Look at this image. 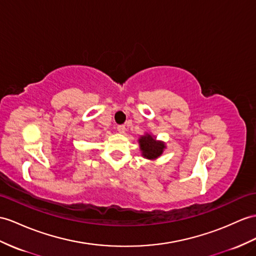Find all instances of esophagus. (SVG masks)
<instances>
[{
    "mask_svg": "<svg viewBox=\"0 0 256 256\" xmlns=\"http://www.w3.org/2000/svg\"><path fill=\"white\" fill-rule=\"evenodd\" d=\"M124 130H126V127H124V124H120V126L117 127V132H120V134H124Z\"/></svg>",
    "mask_w": 256,
    "mask_h": 256,
    "instance_id": "esophagus-1",
    "label": "esophagus"
}]
</instances>
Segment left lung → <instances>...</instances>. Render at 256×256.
<instances>
[{"label":"left lung","mask_w":256,"mask_h":256,"mask_svg":"<svg viewBox=\"0 0 256 256\" xmlns=\"http://www.w3.org/2000/svg\"><path fill=\"white\" fill-rule=\"evenodd\" d=\"M141 155L150 160H155L162 156L166 144L164 141H160L156 136L146 132L138 139Z\"/></svg>","instance_id":"1"}]
</instances>
